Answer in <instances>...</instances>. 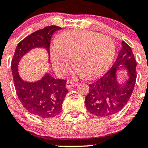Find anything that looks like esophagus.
Instances as JSON below:
<instances>
[{
	"instance_id": "34e87169",
	"label": "esophagus",
	"mask_w": 148,
	"mask_h": 148,
	"mask_svg": "<svg viewBox=\"0 0 148 148\" xmlns=\"http://www.w3.org/2000/svg\"><path fill=\"white\" fill-rule=\"evenodd\" d=\"M77 85V83L76 82H70V81L68 80L67 82H66V88H70L71 87H74Z\"/></svg>"
}]
</instances>
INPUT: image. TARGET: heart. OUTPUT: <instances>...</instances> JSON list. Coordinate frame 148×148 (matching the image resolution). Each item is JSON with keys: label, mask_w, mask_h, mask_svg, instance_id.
Segmentation results:
<instances>
[{"label": "heart", "mask_w": 148, "mask_h": 148, "mask_svg": "<svg viewBox=\"0 0 148 148\" xmlns=\"http://www.w3.org/2000/svg\"><path fill=\"white\" fill-rule=\"evenodd\" d=\"M114 51V42L107 36L88 30H68L57 37L50 57L60 75L66 74L73 60L76 75L95 79L108 69Z\"/></svg>", "instance_id": "1"}]
</instances>
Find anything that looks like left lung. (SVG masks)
I'll return each mask as SVG.
<instances>
[{
	"label": "left lung",
	"instance_id": "obj_1",
	"mask_svg": "<svg viewBox=\"0 0 148 148\" xmlns=\"http://www.w3.org/2000/svg\"><path fill=\"white\" fill-rule=\"evenodd\" d=\"M123 67L128 70L129 79L120 84L116 71ZM136 69V62L132 48L122 41V47L113 66L104 75L89 85V93L85 101L88 111L98 117H108L121 111L133 93Z\"/></svg>",
	"mask_w": 148,
	"mask_h": 148
}]
</instances>
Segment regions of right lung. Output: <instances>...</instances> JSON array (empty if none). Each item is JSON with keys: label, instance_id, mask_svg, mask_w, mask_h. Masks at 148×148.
I'll return each mask as SVG.
<instances>
[{"label": "right lung", "instance_id": "right-lung-1", "mask_svg": "<svg viewBox=\"0 0 148 148\" xmlns=\"http://www.w3.org/2000/svg\"><path fill=\"white\" fill-rule=\"evenodd\" d=\"M60 29L61 27L56 25L47 26L29 35L18 44L12 60V75L18 98L28 112L42 118H53L61 112L63 99L68 93L66 80L55 79L47 73L37 82H25L19 75L18 64L23 55L34 48H45L50 55L51 38Z\"/></svg>", "mask_w": 148, "mask_h": 148}]
</instances>
